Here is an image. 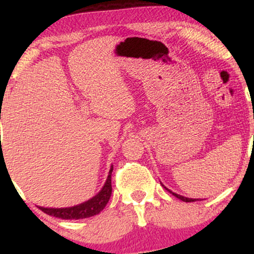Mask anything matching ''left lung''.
I'll return each instance as SVG.
<instances>
[{
  "mask_svg": "<svg viewBox=\"0 0 254 254\" xmlns=\"http://www.w3.org/2000/svg\"><path fill=\"white\" fill-rule=\"evenodd\" d=\"M166 190H168V189H166ZM170 191V190H168ZM172 194H173L174 197H177V198H179V199H182L183 202H194V200L196 199H193V198H188V197H184V196H180V194H178V193H174V192H172V191H170Z\"/></svg>",
  "mask_w": 254,
  "mask_h": 254,
  "instance_id": "1",
  "label": "left lung"
}]
</instances>
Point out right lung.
Returning <instances> with one entry per match:
<instances>
[{
	"instance_id": "right-lung-1",
	"label": "right lung",
	"mask_w": 254,
	"mask_h": 254,
	"mask_svg": "<svg viewBox=\"0 0 254 254\" xmlns=\"http://www.w3.org/2000/svg\"><path fill=\"white\" fill-rule=\"evenodd\" d=\"M112 171L113 166H111L109 177H107L104 188L101 189L98 194H95L94 197L90 198L87 202L70 206V208H43V206H39V209L45 214L62 218V220H80V218H87L98 215L109 203L111 193H112V185H111Z\"/></svg>"
}]
</instances>
